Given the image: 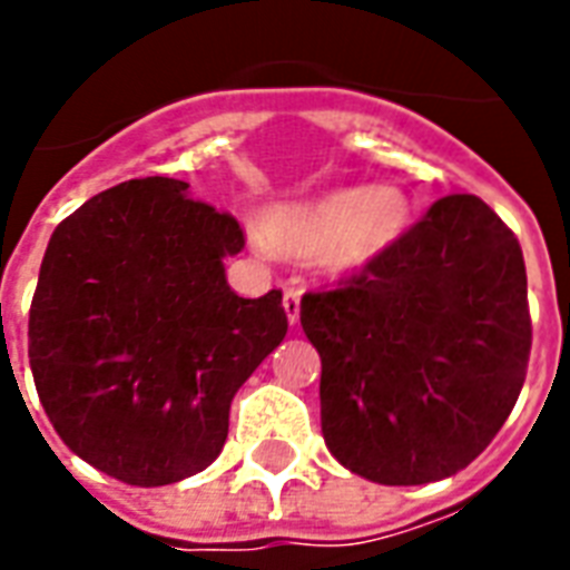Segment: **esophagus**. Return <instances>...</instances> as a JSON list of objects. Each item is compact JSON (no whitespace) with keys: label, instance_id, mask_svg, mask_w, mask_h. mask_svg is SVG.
<instances>
[{"label":"esophagus","instance_id":"1","mask_svg":"<svg viewBox=\"0 0 570 570\" xmlns=\"http://www.w3.org/2000/svg\"><path fill=\"white\" fill-rule=\"evenodd\" d=\"M284 311H286V320L295 325V322H298V311H302V293H298V289H286Z\"/></svg>","mask_w":570,"mask_h":570}]
</instances>
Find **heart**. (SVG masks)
<instances>
[{"mask_svg": "<svg viewBox=\"0 0 570 570\" xmlns=\"http://www.w3.org/2000/svg\"><path fill=\"white\" fill-rule=\"evenodd\" d=\"M411 224L399 189H337L263 215L259 236L281 257L320 259L331 272H361L387 257Z\"/></svg>", "mask_w": 570, "mask_h": 570, "instance_id": "b5f03b06", "label": "heart"}]
</instances>
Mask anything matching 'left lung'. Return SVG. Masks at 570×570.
I'll list each match as a JSON object with an SVG mask.
<instances>
[{"instance_id": "left-lung-1", "label": "left lung", "mask_w": 570, "mask_h": 570, "mask_svg": "<svg viewBox=\"0 0 570 570\" xmlns=\"http://www.w3.org/2000/svg\"><path fill=\"white\" fill-rule=\"evenodd\" d=\"M302 328L343 468L381 485L452 476L494 441L527 379L518 236L482 197H441L381 263L304 293Z\"/></svg>"}]
</instances>
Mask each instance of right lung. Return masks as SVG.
Masks as SVG:
<instances>
[{
  "label": "right lung",
  "mask_w": 570,
  "mask_h": 570,
  "mask_svg": "<svg viewBox=\"0 0 570 570\" xmlns=\"http://www.w3.org/2000/svg\"><path fill=\"white\" fill-rule=\"evenodd\" d=\"M141 177L58 224L29 311V364L61 441L127 482L171 485L209 468L233 393L284 340L281 289L239 298L222 259L242 224Z\"/></svg>",
  "instance_id": "add662e5"
}]
</instances>
